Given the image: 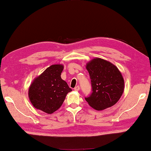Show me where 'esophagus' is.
Returning <instances> with one entry per match:
<instances>
[{"instance_id":"34e87169","label":"esophagus","mask_w":151,"mask_h":151,"mask_svg":"<svg viewBox=\"0 0 151 151\" xmlns=\"http://www.w3.org/2000/svg\"><path fill=\"white\" fill-rule=\"evenodd\" d=\"M74 90H75V91H78L80 90V87L78 86H76L75 88H74Z\"/></svg>"}]
</instances>
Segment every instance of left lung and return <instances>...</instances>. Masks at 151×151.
<instances>
[{"label": "left lung", "instance_id": "left-lung-1", "mask_svg": "<svg viewBox=\"0 0 151 151\" xmlns=\"http://www.w3.org/2000/svg\"><path fill=\"white\" fill-rule=\"evenodd\" d=\"M86 68L92 86V93L85 97L88 105L97 111H101L116 104L124 90V80L117 67L96 58L88 62Z\"/></svg>", "mask_w": 151, "mask_h": 151}]
</instances>
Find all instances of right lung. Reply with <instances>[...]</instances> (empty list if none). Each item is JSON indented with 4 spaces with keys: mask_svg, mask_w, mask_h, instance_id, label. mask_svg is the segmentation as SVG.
I'll return each instance as SVG.
<instances>
[{
    "mask_svg": "<svg viewBox=\"0 0 151 151\" xmlns=\"http://www.w3.org/2000/svg\"><path fill=\"white\" fill-rule=\"evenodd\" d=\"M63 67L62 64L52 65L32 82L28 95L35 108L48 114L60 108L67 94L72 91L61 78Z\"/></svg>",
    "mask_w": 151,
    "mask_h": 151,
    "instance_id": "1",
    "label": "right lung"
}]
</instances>
